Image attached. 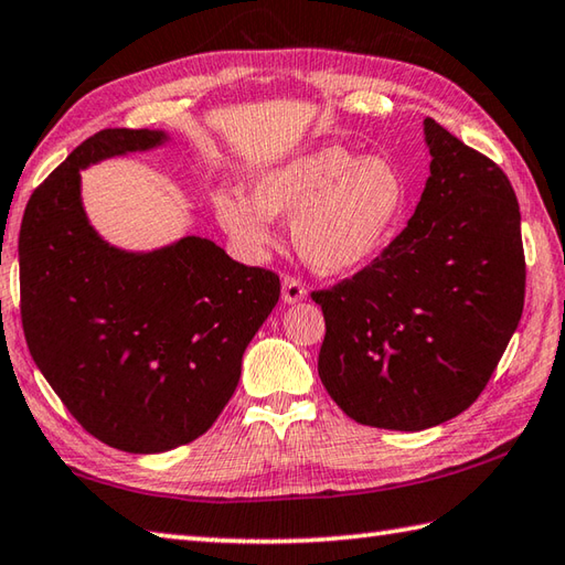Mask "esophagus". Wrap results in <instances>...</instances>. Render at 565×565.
Returning a JSON list of instances; mask_svg holds the SVG:
<instances>
[{"instance_id":"obj_1","label":"esophagus","mask_w":565,"mask_h":565,"mask_svg":"<svg viewBox=\"0 0 565 565\" xmlns=\"http://www.w3.org/2000/svg\"><path fill=\"white\" fill-rule=\"evenodd\" d=\"M303 296H306L303 281L298 279V276L286 274V276H284V284H281V298H284V301H286V303H298Z\"/></svg>"}]
</instances>
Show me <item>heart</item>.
<instances>
[{
	"instance_id": "obj_1",
	"label": "heart",
	"mask_w": 565,
	"mask_h": 565,
	"mask_svg": "<svg viewBox=\"0 0 565 565\" xmlns=\"http://www.w3.org/2000/svg\"><path fill=\"white\" fill-rule=\"evenodd\" d=\"M406 203L399 169L380 157L320 147L264 171L252 201L239 193L213 198L220 225L237 245L259 254L274 242L271 215H294L296 249L320 271H352L392 239Z\"/></svg>"
}]
</instances>
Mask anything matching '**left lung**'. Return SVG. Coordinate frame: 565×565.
<instances>
[{
    "label": "left lung",
    "instance_id": "left-lung-1",
    "mask_svg": "<svg viewBox=\"0 0 565 565\" xmlns=\"http://www.w3.org/2000/svg\"><path fill=\"white\" fill-rule=\"evenodd\" d=\"M434 161L408 225L330 289L320 382L358 424L424 430L488 386L524 311L522 215L507 173L436 119Z\"/></svg>",
    "mask_w": 565,
    "mask_h": 565
}]
</instances>
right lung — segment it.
Returning <instances> with one entry per match:
<instances>
[{"mask_svg": "<svg viewBox=\"0 0 565 565\" xmlns=\"http://www.w3.org/2000/svg\"><path fill=\"white\" fill-rule=\"evenodd\" d=\"M161 139L151 129L87 137L36 185L19 230L31 358L87 434L127 452L185 446L215 424L281 296L274 271L245 267L210 239L127 254L87 225L83 166Z\"/></svg>", "mask_w": 565, "mask_h": 565, "instance_id": "1", "label": "right lung"}]
</instances>
